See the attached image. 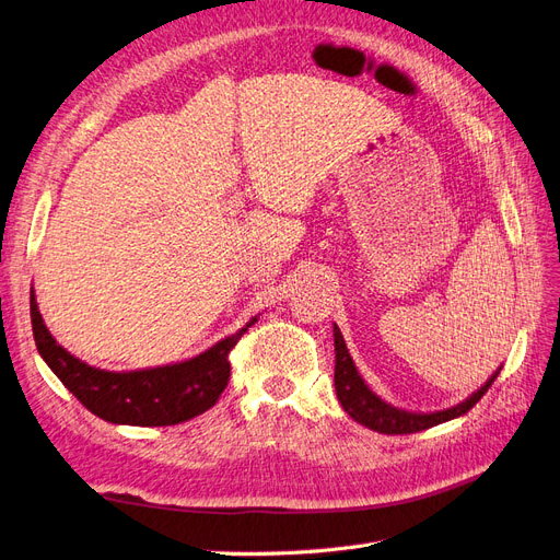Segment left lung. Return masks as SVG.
Listing matches in <instances>:
<instances>
[{
  "label": "left lung",
  "instance_id": "8db88e82",
  "mask_svg": "<svg viewBox=\"0 0 560 560\" xmlns=\"http://www.w3.org/2000/svg\"><path fill=\"white\" fill-rule=\"evenodd\" d=\"M334 350H336L334 385H336L338 401H341L346 413L352 420H358L360 425L374 430V432H381V434H411V432L434 428V425H439V422L460 418L488 393V387L493 385V381L500 374V369H498L495 374L477 389V393H471L460 404L451 406V409L432 411V413H416V411H404V409H397V406H393V404H387L364 383L358 366H354V362L350 358L348 346L343 341V334L336 325H334Z\"/></svg>",
  "mask_w": 560,
  "mask_h": 560
}]
</instances>
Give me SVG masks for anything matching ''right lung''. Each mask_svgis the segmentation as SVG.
Segmentation results:
<instances>
[{"label": "right lung", "instance_id": "add662e5", "mask_svg": "<svg viewBox=\"0 0 560 560\" xmlns=\"http://www.w3.org/2000/svg\"><path fill=\"white\" fill-rule=\"evenodd\" d=\"M30 315L42 360L62 385L97 418L114 425L138 428L177 425L214 406L231 376V348L259 317L254 315L243 329L222 338L191 360L135 371H107L81 362L50 336L39 313L35 290L30 292Z\"/></svg>", "mask_w": 560, "mask_h": 560}]
</instances>
